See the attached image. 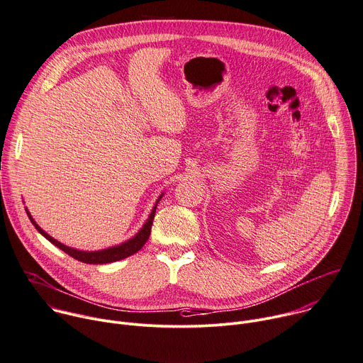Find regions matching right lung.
Here are the masks:
<instances>
[{"instance_id":"obj_1","label":"right lung","mask_w":363,"mask_h":363,"mask_svg":"<svg viewBox=\"0 0 363 363\" xmlns=\"http://www.w3.org/2000/svg\"><path fill=\"white\" fill-rule=\"evenodd\" d=\"M164 194L160 195L158 201L155 202V205L152 206V211L147 219V222L143 225V228L133 236L130 238L128 240H125V242L119 244V245H115V247H109V248H105V250H101V251H79V250H75V248H71V247H67L61 242H58L57 239H54L52 236H50L35 220L34 218L31 216V213L28 212V209L26 208L27 211V215L30 218V220L33 222V225L35 226V229L44 236L47 238L51 244H54L57 248H60L61 251H64L65 254H68L69 257H72L74 259H78L84 264H94V265H98V264H111V262H116V261H121V259H125L134 254H137L148 240L150 235H151V226H152V220H154V216H155V211H157V205L160 202V199L162 198Z\"/></svg>"}]
</instances>
